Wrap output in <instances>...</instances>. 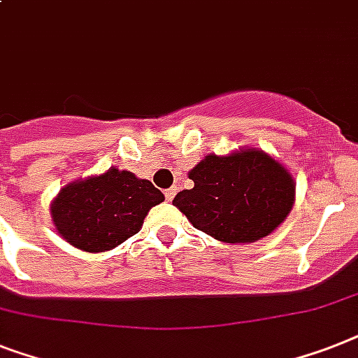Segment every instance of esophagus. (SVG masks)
I'll list each match as a JSON object with an SVG mask.
<instances>
[{
  "instance_id": "obj_1",
  "label": "esophagus",
  "mask_w": 358,
  "mask_h": 358,
  "mask_svg": "<svg viewBox=\"0 0 358 358\" xmlns=\"http://www.w3.org/2000/svg\"><path fill=\"white\" fill-rule=\"evenodd\" d=\"M174 194H176V187H171V189H167V191H165V199L169 200H173L174 199Z\"/></svg>"
}]
</instances>
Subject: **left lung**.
Listing matches in <instances>:
<instances>
[{"mask_svg": "<svg viewBox=\"0 0 358 358\" xmlns=\"http://www.w3.org/2000/svg\"><path fill=\"white\" fill-rule=\"evenodd\" d=\"M194 185L173 204L200 231L222 243H254L290 213L294 180L263 150L209 154L191 173Z\"/></svg>", "mask_w": 358, "mask_h": 358, "instance_id": "8db88e82", "label": "left lung"}]
</instances>
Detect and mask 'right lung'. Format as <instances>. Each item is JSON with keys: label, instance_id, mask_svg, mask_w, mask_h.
<instances>
[{"label": "right lung", "instance_id": "add662e5", "mask_svg": "<svg viewBox=\"0 0 358 358\" xmlns=\"http://www.w3.org/2000/svg\"><path fill=\"white\" fill-rule=\"evenodd\" d=\"M159 202L164 193L149 180L110 169L66 185L51 204V217L69 245L84 252H104L138 234L149 209Z\"/></svg>", "mask_w": 358, "mask_h": 358}]
</instances>
